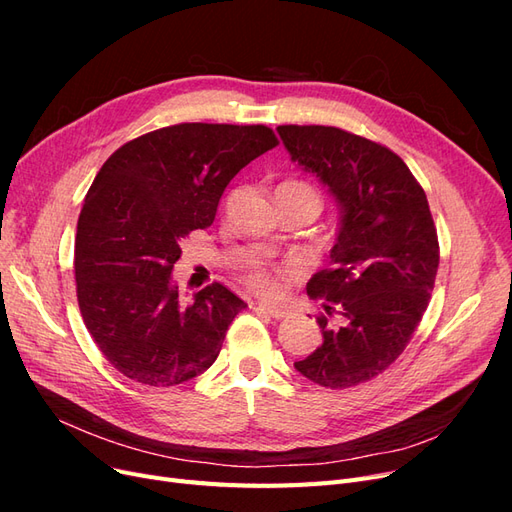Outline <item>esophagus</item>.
<instances>
[{"label": "esophagus", "instance_id": "34e87169", "mask_svg": "<svg viewBox=\"0 0 512 512\" xmlns=\"http://www.w3.org/2000/svg\"><path fill=\"white\" fill-rule=\"evenodd\" d=\"M254 309H258V312L267 314V316H271V318H275V320H282V318L288 316V309L275 307V305H262V303H258V305H254Z\"/></svg>", "mask_w": 512, "mask_h": 512}]
</instances>
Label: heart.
<instances>
[{"instance_id":"1","label":"heart","mask_w":512,"mask_h":512,"mask_svg":"<svg viewBox=\"0 0 512 512\" xmlns=\"http://www.w3.org/2000/svg\"><path fill=\"white\" fill-rule=\"evenodd\" d=\"M297 273L292 265H275L265 258H254L247 262L241 273V280L247 290L262 299H280L286 292L288 277Z\"/></svg>"}]
</instances>
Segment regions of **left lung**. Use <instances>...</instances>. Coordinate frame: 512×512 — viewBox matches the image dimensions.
<instances>
[{
    "label": "left lung",
    "instance_id": "8db88e82",
    "mask_svg": "<svg viewBox=\"0 0 512 512\" xmlns=\"http://www.w3.org/2000/svg\"><path fill=\"white\" fill-rule=\"evenodd\" d=\"M277 132L342 209L331 269L307 282L324 309L322 346L294 367L324 389H350L406 350L436 282L438 232L421 183L389 147L333 126Z\"/></svg>",
    "mask_w": 512,
    "mask_h": 512
}]
</instances>
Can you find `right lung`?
Instances as JSON below:
<instances>
[{
  "label": "right lung",
  "mask_w": 512,
  "mask_h": 512,
  "mask_svg": "<svg viewBox=\"0 0 512 512\" xmlns=\"http://www.w3.org/2000/svg\"><path fill=\"white\" fill-rule=\"evenodd\" d=\"M277 145L267 126L177 123L121 145L85 196L76 226V299L119 374L183 384L209 369L247 307L213 282L183 303L170 280L179 243L207 228L230 179Z\"/></svg>",
  "instance_id": "obj_1"
}]
</instances>
